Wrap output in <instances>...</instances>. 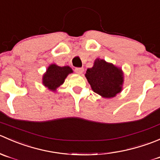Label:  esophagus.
<instances>
[{
  "label": "esophagus",
  "mask_w": 160,
  "mask_h": 160,
  "mask_svg": "<svg viewBox=\"0 0 160 160\" xmlns=\"http://www.w3.org/2000/svg\"><path fill=\"white\" fill-rule=\"evenodd\" d=\"M83 71H84L83 68H76L75 69V73L77 74H82V72H83Z\"/></svg>",
  "instance_id": "34e87169"
}]
</instances>
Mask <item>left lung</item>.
Returning a JSON list of instances; mask_svg holds the SVG:
<instances>
[{
    "label": "left lung",
    "mask_w": 160,
    "mask_h": 160,
    "mask_svg": "<svg viewBox=\"0 0 160 160\" xmlns=\"http://www.w3.org/2000/svg\"><path fill=\"white\" fill-rule=\"evenodd\" d=\"M85 77L93 91L105 98L113 97L121 91L122 72L103 60L96 59L93 67L87 69Z\"/></svg>",
    "instance_id": "1"
}]
</instances>
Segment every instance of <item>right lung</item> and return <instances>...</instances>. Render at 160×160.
Wrapping results in <instances>:
<instances>
[{
  "label": "right lung",
  "mask_w": 160,
  "mask_h": 160,
  "mask_svg": "<svg viewBox=\"0 0 160 160\" xmlns=\"http://www.w3.org/2000/svg\"><path fill=\"white\" fill-rule=\"evenodd\" d=\"M70 73H72V69L68 66L59 67L56 64H51L47 68V73L43 75L42 82L45 86L54 91L64 83L65 78Z\"/></svg>",
  "instance_id": "add662e5"
}]
</instances>
